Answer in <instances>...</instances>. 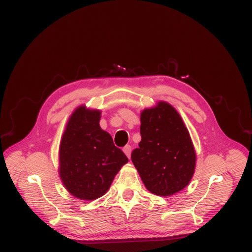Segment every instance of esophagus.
<instances>
[{
  "mask_svg": "<svg viewBox=\"0 0 252 252\" xmlns=\"http://www.w3.org/2000/svg\"><path fill=\"white\" fill-rule=\"evenodd\" d=\"M123 150H124L125 154L129 158L130 157V152H131V147L129 146V145H126V146H125Z\"/></svg>",
  "mask_w": 252,
  "mask_h": 252,
  "instance_id": "1",
  "label": "esophagus"
}]
</instances>
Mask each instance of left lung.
Segmentation results:
<instances>
[{"instance_id":"left-lung-1","label":"left lung","mask_w":252,"mask_h":252,"mask_svg":"<svg viewBox=\"0 0 252 252\" xmlns=\"http://www.w3.org/2000/svg\"><path fill=\"white\" fill-rule=\"evenodd\" d=\"M141 142L131 161L148 191L170 196L188 186L195 171L196 153L189 130L167 102L141 112Z\"/></svg>"}]
</instances>
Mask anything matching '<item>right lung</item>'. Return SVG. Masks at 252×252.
Instances as JSON below:
<instances>
[{
  "label": "right lung",
  "mask_w": 252,
  "mask_h": 252,
  "mask_svg": "<svg viewBox=\"0 0 252 252\" xmlns=\"http://www.w3.org/2000/svg\"><path fill=\"white\" fill-rule=\"evenodd\" d=\"M101 111L81 105L66 125L59 147V176L65 189L82 200H95L110 188L127 161L112 137L100 127Z\"/></svg>",
  "instance_id": "right-lung-1"
}]
</instances>
